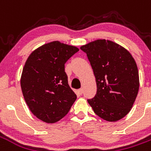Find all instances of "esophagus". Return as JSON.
Masks as SVG:
<instances>
[{
    "label": "esophagus",
    "mask_w": 151,
    "mask_h": 151,
    "mask_svg": "<svg viewBox=\"0 0 151 151\" xmlns=\"http://www.w3.org/2000/svg\"><path fill=\"white\" fill-rule=\"evenodd\" d=\"M78 92L80 95H82V93H83V89H82V88L78 89Z\"/></svg>",
    "instance_id": "1"
}]
</instances>
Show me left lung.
Masks as SVG:
<instances>
[{"label":"left lung","instance_id":"obj_1","mask_svg":"<svg viewBox=\"0 0 151 151\" xmlns=\"http://www.w3.org/2000/svg\"><path fill=\"white\" fill-rule=\"evenodd\" d=\"M96 79L97 92L87 99L95 113L108 121H117L129 113L139 89L135 60L125 48L110 40H98L81 47Z\"/></svg>","mask_w":151,"mask_h":151}]
</instances>
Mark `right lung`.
<instances>
[{
    "label": "right lung",
    "instance_id": "1",
    "mask_svg": "<svg viewBox=\"0 0 151 151\" xmlns=\"http://www.w3.org/2000/svg\"><path fill=\"white\" fill-rule=\"evenodd\" d=\"M79 49L53 41L35 50L22 69L21 88L32 113L55 123L69 112L77 95L69 87L65 64Z\"/></svg>",
    "mask_w": 151,
    "mask_h": 151
}]
</instances>
